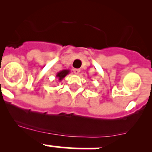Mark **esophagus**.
<instances>
[{"label": "esophagus", "mask_w": 152, "mask_h": 152, "mask_svg": "<svg viewBox=\"0 0 152 152\" xmlns=\"http://www.w3.org/2000/svg\"><path fill=\"white\" fill-rule=\"evenodd\" d=\"M80 69L79 68H74L73 69V73H75V74H79V73H80Z\"/></svg>", "instance_id": "obj_1"}]
</instances>
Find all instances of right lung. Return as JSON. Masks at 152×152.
Here are the masks:
<instances>
[{
  "label": "right lung",
  "mask_w": 152,
  "mask_h": 152,
  "mask_svg": "<svg viewBox=\"0 0 152 152\" xmlns=\"http://www.w3.org/2000/svg\"><path fill=\"white\" fill-rule=\"evenodd\" d=\"M69 73H70V70H62L56 73V77L57 78L58 80H59V82H61V81H62Z\"/></svg>",
  "instance_id": "add662e5"
}]
</instances>
